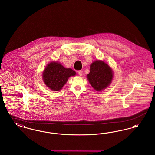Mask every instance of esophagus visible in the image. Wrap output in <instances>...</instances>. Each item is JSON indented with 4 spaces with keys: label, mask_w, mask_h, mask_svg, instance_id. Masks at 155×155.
<instances>
[{
    "label": "esophagus",
    "mask_w": 155,
    "mask_h": 155,
    "mask_svg": "<svg viewBox=\"0 0 155 155\" xmlns=\"http://www.w3.org/2000/svg\"><path fill=\"white\" fill-rule=\"evenodd\" d=\"M78 74H79V75L80 76H82V70H79V71H78Z\"/></svg>",
    "instance_id": "34e87169"
}]
</instances>
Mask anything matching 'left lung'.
I'll return each instance as SVG.
<instances>
[{"mask_svg": "<svg viewBox=\"0 0 155 155\" xmlns=\"http://www.w3.org/2000/svg\"><path fill=\"white\" fill-rule=\"evenodd\" d=\"M113 71L103 60H97L90 65L87 75L89 82L96 91H102L110 85L113 78Z\"/></svg>", "mask_w": 155, "mask_h": 155, "instance_id": "1", "label": "left lung"}]
</instances>
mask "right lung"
Segmentation results:
<instances>
[{
	"label": "right lung",
	"mask_w": 155,
	"mask_h": 155,
	"mask_svg": "<svg viewBox=\"0 0 155 155\" xmlns=\"http://www.w3.org/2000/svg\"><path fill=\"white\" fill-rule=\"evenodd\" d=\"M76 73L70 68H66L58 61H53L45 67L42 73V79L48 88L58 91L63 88L70 77Z\"/></svg>",
	"instance_id": "1"
}]
</instances>
